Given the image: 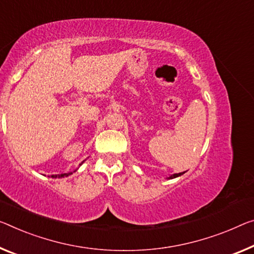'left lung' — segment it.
I'll return each mask as SVG.
<instances>
[{"mask_svg":"<svg viewBox=\"0 0 254 254\" xmlns=\"http://www.w3.org/2000/svg\"><path fill=\"white\" fill-rule=\"evenodd\" d=\"M185 174V171L184 173H179V174H174V175H171V176H169V177H167V179H173V178H177V177H179V176H182V175H184Z\"/></svg>","mask_w":254,"mask_h":254,"instance_id":"8db88e82","label":"left lung"}]
</instances>
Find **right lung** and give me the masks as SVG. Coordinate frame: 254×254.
I'll return each mask as SVG.
<instances>
[{"mask_svg":"<svg viewBox=\"0 0 254 254\" xmlns=\"http://www.w3.org/2000/svg\"><path fill=\"white\" fill-rule=\"evenodd\" d=\"M84 161H85V160H84ZM84 161H83V162H81L79 166H81V165H83V163H84ZM76 170H77V169H76ZM76 170H73V171H69V173H65V174H61V175H52V176H51V177H52V178H62V177H68V176H69V175H71V174H73V173H75V171H76Z\"/></svg>","mask_w":254,"mask_h":254,"instance_id":"add662e5","label":"right lung"}]
</instances>
